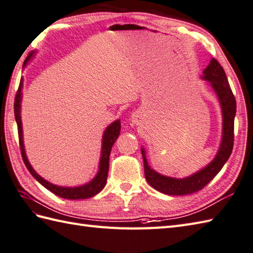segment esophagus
Masks as SVG:
<instances>
[{"label":"esophagus","instance_id":"34e87169","mask_svg":"<svg viewBox=\"0 0 253 253\" xmlns=\"http://www.w3.org/2000/svg\"><path fill=\"white\" fill-rule=\"evenodd\" d=\"M134 116H135V115H134Z\"/></svg>","mask_w":253,"mask_h":253}]
</instances>
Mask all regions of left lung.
<instances>
[{
    "label": "left lung",
    "mask_w": 253,
    "mask_h": 253,
    "mask_svg": "<svg viewBox=\"0 0 253 253\" xmlns=\"http://www.w3.org/2000/svg\"><path fill=\"white\" fill-rule=\"evenodd\" d=\"M201 79L210 84L221 106L223 122L220 147H218L215 157L210 164H208V166L192 174V175L183 178L162 175V174L151 169L148 165V160L146 158V150L142 147L141 150L146 181L148 182L151 187L162 194L183 196L203 189L221 171L232 154L234 146V120L235 115H236V100H235L231 86H229L225 71H224L223 67L217 63L216 59L211 58L209 65L203 71Z\"/></svg>",
    "instance_id": "8db88e82"
}]
</instances>
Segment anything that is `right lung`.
I'll return each instance as SVG.
<instances>
[{
  "label": "right lung",
  "instance_id": "right-lung-1",
  "mask_svg": "<svg viewBox=\"0 0 253 253\" xmlns=\"http://www.w3.org/2000/svg\"><path fill=\"white\" fill-rule=\"evenodd\" d=\"M36 52H31L30 55L28 56L25 60L22 68H25L29 60L35 56ZM22 86H24V78L20 79L18 92L16 94L15 97V104H14V111H15V119L17 122V126H18V136H19V145L21 150L22 160H24L25 165L27 167L28 171L31 173V175L35 177L37 181L40 183L42 186L48 189L58 197L70 199V200H77V199H87L91 198L93 196L97 195L100 190H102L106 182H107V175H108V169H109V155L111 151V147L114 146L116 139L118 138L121 130L120 119L114 121L106 127V130L103 133L102 138V148H100V159L98 165V171L91 181L86 184L80 185V186L75 187H67V186H58L50 183L46 179H44L42 176L39 175L30 165L29 160L27 158V154L25 150V144H24V132H22V122H21V100H22Z\"/></svg>",
  "mask_w": 253,
  "mask_h": 253
}]
</instances>
